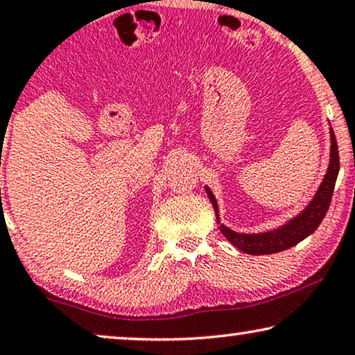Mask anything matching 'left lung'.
<instances>
[{
	"label": "left lung",
	"instance_id": "left-lung-1",
	"mask_svg": "<svg viewBox=\"0 0 355 355\" xmlns=\"http://www.w3.org/2000/svg\"><path fill=\"white\" fill-rule=\"evenodd\" d=\"M329 137H331V148H329V166L327 171V175L323 177V182L318 187V191L309 206L299 214V216L293 217L288 223H284L283 227L270 230L266 233H238L230 230L228 227L222 225L220 217H218V206L211 189L206 187L207 196L211 199L214 211L217 216L218 230L223 233L230 243L234 248L241 249L243 252L251 254V256H263V254H273L284 251L296 246L297 243H301L304 238H307L309 234H312L320 225L323 218H325L329 202H331L334 183H336L338 172H339V153H338V143L334 138V132L329 130Z\"/></svg>",
	"mask_w": 355,
	"mask_h": 355
}]
</instances>
